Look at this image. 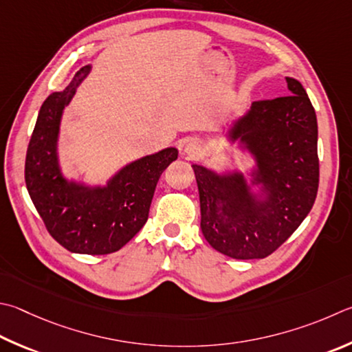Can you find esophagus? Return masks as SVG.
Returning a JSON list of instances; mask_svg holds the SVG:
<instances>
[{
  "instance_id": "34e87169",
  "label": "esophagus",
  "mask_w": 352,
  "mask_h": 352,
  "mask_svg": "<svg viewBox=\"0 0 352 352\" xmlns=\"http://www.w3.org/2000/svg\"><path fill=\"white\" fill-rule=\"evenodd\" d=\"M203 144L200 142H197V140H190V142L186 143L184 146V154H186L189 158H198L203 155Z\"/></svg>"
}]
</instances>
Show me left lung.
<instances>
[{
  "label": "left lung",
  "instance_id": "left-lung-1",
  "mask_svg": "<svg viewBox=\"0 0 352 352\" xmlns=\"http://www.w3.org/2000/svg\"><path fill=\"white\" fill-rule=\"evenodd\" d=\"M286 81L289 95L254 101L225 132L228 146L252 158L251 169L192 163L203 235L228 257H267L302 225L316 201V111L302 82L292 76Z\"/></svg>",
  "mask_w": 352,
  "mask_h": 352
}]
</instances>
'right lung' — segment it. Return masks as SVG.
<instances>
[{"label": "right lung", "instance_id": "obj_1", "mask_svg": "<svg viewBox=\"0 0 352 352\" xmlns=\"http://www.w3.org/2000/svg\"><path fill=\"white\" fill-rule=\"evenodd\" d=\"M92 70L87 65L61 92H52L38 113L25 155V186L50 235L75 254L104 255L118 251L148 221L160 175L177 160L170 146L133 160L104 183H87L63 172L61 120L76 89Z\"/></svg>", "mask_w": 352, "mask_h": 352}]
</instances>
